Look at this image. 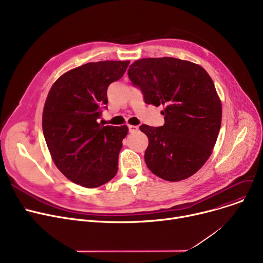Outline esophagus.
<instances>
[{"instance_id": "1", "label": "esophagus", "mask_w": 263, "mask_h": 263, "mask_svg": "<svg viewBox=\"0 0 263 263\" xmlns=\"http://www.w3.org/2000/svg\"><path fill=\"white\" fill-rule=\"evenodd\" d=\"M129 132H131V133H134V132H137L139 131V127L137 126H132V124H129Z\"/></svg>"}]
</instances>
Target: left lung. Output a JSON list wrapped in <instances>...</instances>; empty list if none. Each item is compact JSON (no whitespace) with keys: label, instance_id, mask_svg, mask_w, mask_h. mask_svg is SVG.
<instances>
[{"label":"left lung","instance_id":"8db88e82","mask_svg":"<svg viewBox=\"0 0 263 263\" xmlns=\"http://www.w3.org/2000/svg\"><path fill=\"white\" fill-rule=\"evenodd\" d=\"M128 76L145 103L164 105L162 127H140L149 141L148 168L166 181L194 175L211 156L222 122V103L208 72L187 61L150 58L135 61Z\"/></svg>","mask_w":263,"mask_h":263}]
</instances>
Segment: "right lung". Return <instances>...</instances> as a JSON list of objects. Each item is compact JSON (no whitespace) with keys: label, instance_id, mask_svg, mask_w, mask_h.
Segmentation results:
<instances>
[{"label":"right lung","instance_id":"obj_1","mask_svg":"<svg viewBox=\"0 0 263 263\" xmlns=\"http://www.w3.org/2000/svg\"><path fill=\"white\" fill-rule=\"evenodd\" d=\"M129 61L82 65L60 77L44 107L43 131L53 162L69 180L84 187L113 179L128 127L98 122L107 87L126 72Z\"/></svg>","mask_w":263,"mask_h":263}]
</instances>
